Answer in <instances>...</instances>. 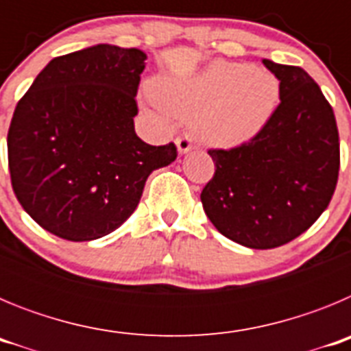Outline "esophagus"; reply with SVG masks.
Masks as SVG:
<instances>
[{
    "instance_id": "obj_1",
    "label": "esophagus",
    "mask_w": 351,
    "mask_h": 351,
    "mask_svg": "<svg viewBox=\"0 0 351 351\" xmlns=\"http://www.w3.org/2000/svg\"><path fill=\"white\" fill-rule=\"evenodd\" d=\"M176 145H178L179 153H190L191 149H193V142H191L190 135H181V137L176 138Z\"/></svg>"
}]
</instances>
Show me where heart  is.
Listing matches in <instances>:
<instances>
[{"label":"heart","instance_id":"1","mask_svg":"<svg viewBox=\"0 0 351 351\" xmlns=\"http://www.w3.org/2000/svg\"><path fill=\"white\" fill-rule=\"evenodd\" d=\"M153 95L169 112L191 119L202 141L237 145L267 125L280 104V82L251 64L218 61L190 82L158 80Z\"/></svg>","mask_w":351,"mask_h":351}]
</instances>
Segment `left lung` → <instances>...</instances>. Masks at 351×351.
Here are the masks:
<instances>
[{
	"instance_id": "obj_1",
	"label": "left lung",
	"mask_w": 351,
	"mask_h": 351,
	"mask_svg": "<svg viewBox=\"0 0 351 351\" xmlns=\"http://www.w3.org/2000/svg\"><path fill=\"white\" fill-rule=\"evenodd\" d=\"M263 64L280 105L255 137L209 149L214 176L200 200L219 234L253 250L283 246L327 209L339 176V133L320 86L300 66Z\"/></svg>"
}]
</instances>
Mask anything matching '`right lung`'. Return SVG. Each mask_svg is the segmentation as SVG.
Returning <instances> with one entry per match:
<instances>
[{
    "mask_svg": "<svg viewBox=\"0 0 351 351\" xmlns=\"http://www.w3.org/2000/svg\"><path fill=\"white\" fill-rule=\"evenodd\" d=\"M145 58L107 43L58 56L19 100L6 137L12 188L51 234H110L137 209L149 173L178 158L173 142L156 147L135 133Z\"/></svg>",
    "mask_w": 351,
    "mask_h": 351,
    "instance_id": "obj_1",
    "label": "right lung"
}]
</instances>
